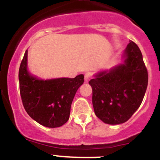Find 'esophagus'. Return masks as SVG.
<instances>
[{
	"label": "esophagus",
	"mask_w": 160,
	"mask_h": 160,
	"mask_svg": "<svg viewBox=\"0 0 160 160\" xmlns=\"http://www.w3.org/2000/svg\"><path fill=\"white\" fill-rule=\"evenodd\" d=\"M92 77V74L90 73V72H87V73H85V81L86 82H88V81L90 80V78H91Z\"/></svg>",
	"instance_id": "esophagus-1"
}]
</instances>
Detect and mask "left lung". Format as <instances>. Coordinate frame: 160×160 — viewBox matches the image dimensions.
<instances>
[{
  "label": "left lung",
  "mask_w": 160,
  "mask_h": 160,
  "mask_svg": "<svg viewBox=\"0 0 160 160\" xmlns=\"http://www.w3.org/2000/svg\"><path fill=\"white\" fill-rule=\"evenodd\" d=\"M124 63L98 73L88 83L92 88L96 117L109 124L128 121L143 100L148 71L137 44L131 41L124 50Z\"/></svg>",
  "instance_id": "8db88e82"
}]
</instances>
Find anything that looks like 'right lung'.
Returning a JSON list of instances; mask_svg holds the SVG:
<instances>
[{"label":"right lung","mask_w":160,"mask_h":160,"mask_svg":"<svg viewBox=\"0 0 160 160\" xmlns=\"http://www.w3.org/2000/svg\"><path fill=\"white\" fill-rule=\"evenodd\" d=\"M27 50L18 72L23 107L33 120L47 128L61 127L69 119L71 106L84 75L74 78L39 80L27 70Z\"/></svg>","instance_id":"add662e5"}]
</instances>
